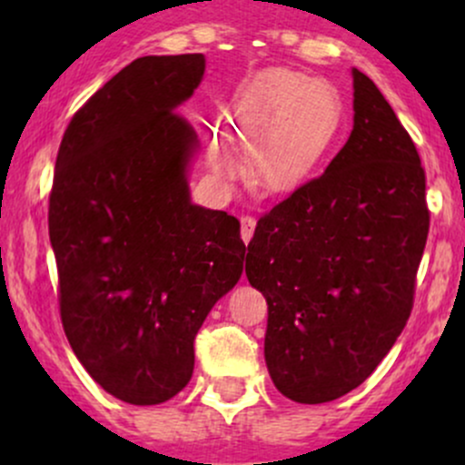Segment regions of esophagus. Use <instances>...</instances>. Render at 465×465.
I'll return each instance as SVG.
<instances>
[{"label": "esophagus", "instance_id": "esophagus-1", "mask_svg": "<svg viewBox=\"0 0 465 465\" xmlns=\"http://www.w3.org/2000/svg\"><path fill=\"white\" fill-rule=\"evenodd\" d=\"M253 232H255V218L253 216L240 218V238H242L244 242H249L251 236H253Z\"/></svg>", "mask_w": 465, "mask_h": 465}]
</instances>
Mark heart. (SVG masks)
<instances>
[{
    "instance_id": "obj_1",
    "label": "heart",
    "mask_w": 465,
    "mask_h": 465,
    "mask_svg": "<svg viewBox=\"0 0 465 465\" xmlns=\"http://www.w3.org/2000/svg\"><path fill=\"white\" fill-rule=\"evenodd\" d=\"M341 122V100L325 80H311L297 72H273L258 95L253 126L269 131L255 157V181L266 192H288L302 183L312 163L332 142ZM218 173L232 174L233 165L216 154Z\"/></svg>"
}]
</instances>
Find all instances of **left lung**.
Segmentation results:
<instances>
[{
    "label": "left lung",
    "instance_id": "left-lung-1",
    "mask_svg": "<svg viewBox=\"0 0 465 465\" xmlns=\"http://www.w3.org/2000/svg\"><path fill=\"white\" fill-rule=\"evenodd\" d=\"M354 129L322 177L258 221L247 277L269 303L264 359L302 404L356 389L409 322L429 236L418 148L359 69Z\"/></svg>",
    "mask_w": 465,
    "mask_h": 465
}]
</instances>
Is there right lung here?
<instances>
[{"label": "right lung", "mask_w": 465, "mask_h": 465, "mask_svg": "<svg viewBox=\"0 0 465 465\" xmlns=\"http://www.w3.org/2000/svg\"><path fill=\"white\" fill-rule=\"evenodd\" d=\"M203 72V54L137 58L74 114L56 154L63 330L89 376L140 407L188 385L196 332L242 275L236 218L190 203L199 135L174 109Z\"/></svg>", "instance_id": "add662e5"}]
</instances>
